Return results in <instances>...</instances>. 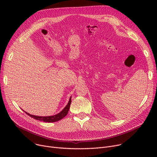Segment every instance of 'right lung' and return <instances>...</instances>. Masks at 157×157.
I'll return each mask as SVG.
<instances>
[{
  "mask_svg": "<svg viewBox=\"0 0 157 157\" xmlns=\"http://www.w3.org/2000/svg\"><path fill=\"white\" fill-rule=\"evenodd\" d=\"M71 104V97L69 98V101L68 104H67V105L65 107L64 109L61 112H60L59 113H58V114H56L55 115H53V116L38 117V116H35V115L30 114H29V113H27L25 111V113L27 114H28L29 116H30V117L34 118V119H36L37 120L43 121L44 122H48V123H52V122H55V121L60 120L61 119L63 118L66 116V115L67 114L69 109L70 108Z\"/></svg>",
  "mask_w": 157,
  "mask_h": 157,
  "instance_id": "obj_1",
  "label": "right lung"
}]
</instances>
